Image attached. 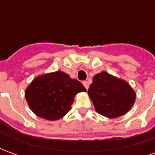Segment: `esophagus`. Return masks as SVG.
Instances as JSON below:
<instances>
[{"mask_svg":"<svg viewBox=\"0 0 155 155\" xmlns=\"http://www.w3.org/2000/svg\"><path fill=\"white\" fill-rule=\"evenodd\" d=\"M83 84H84V87L86 88V90L89 89V83H88L87 81H84V82H83Z\"/></svg>","mask_w":155,"mask_h":155,"instance_id":"34e87169","label":"esophagus"}]
</instances>
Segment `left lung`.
Here are the masks:
<instances>
[{"instance_id":"1","label":"left lung","mask_w":155,"mask_h":155,"mask_svg":"<svg viewBox=\"0 0 155 155\" xmlns=\"http://www.w3.org/2000/svg\"><path fill=\"white\" fill-rule=\"evenodd\" d=\"M88 94L99 114L107 118L123 115L133 106L136 94L126 81L105 71L95 74Z\"/></svg>"}]
</instances>
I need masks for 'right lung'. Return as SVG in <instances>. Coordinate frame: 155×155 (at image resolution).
Returning <instances> with one entry per match:
<instances>
[{"mask_svg": "<svg viewBox=\"0 0 155 155\" xmlns=\"http://www.w3.org/2000/svg\"><path fill=\"white\" fill-rule=\"evenodd\" d=\"M86 89L80 81L62 71L35 78L25 90L29 106L37 116L57 120L71 110L74 96Z\"/></svg>", "mask_w": 155, "mask_h": 155, "instance_id": "add662e5", "label": "right lung"}]
</instances>
